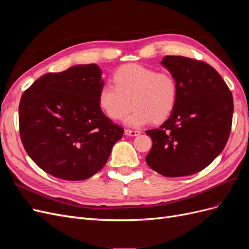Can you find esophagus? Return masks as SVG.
I'll return each mask as SVG.
<instances>
[{
	"instance_id": "esophagus-1",
	"label": "esophagus",
	"mask_w": 249,
	"mask_h": 249,
	"mask_svg": "<svg viewBox=\"0 0 249 249\" xmlns=\"http://www.w3.org/2000/svg\"><path fill=\"white\" fill-rule=\"evenodd\" d=\"M124 134L127 135V136H138V135L140 134V131L126 129V130H124Z\"/></svg>"
}]
</instances>
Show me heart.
Masks as SVG:
<instances>
[{
	"label": "heart",
	"instance_id": "heart-1",
	"mask_svg": "<svg viewBox=\"0 0 249 249\" xmlns=\"http://www.w3.org/2000/svg\"><path fill=\"white\" fill-rule=\"evenodd\" d=\"M113 85L103 86L97 105L112 120L123 119L134 108L125 123L138 126L166 120L176 108L178 87L169 72H158L140 64L120 66L112 76Z\"/></svg>",
	"mask_w": 249,
	"mask_h": 249
}]
</instances>
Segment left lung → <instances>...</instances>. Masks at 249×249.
<instances>
[{
	"label": "left lung",
	"mask_w": 249,
	"mask_h": 249,
	"mask_svg": "<svg viewBox=\"0 0 249 249\" xmlns=\"http://www.w3.org/2000/svg\"><path fill=\"white\" fill-rule=\"evenodd\" d=\"M161 63L178 83V102L159 129L145 131L153 140L145 161L165 177L190 176L212 163L227 144L232 95L216 70L200 60L166 56Z\"/></svg>",
	"instance_id": "obj_1"
}]
</instances>
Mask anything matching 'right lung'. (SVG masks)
<instances>
[{
  "mask_svg": "<svg viewBox=\"0 0 249 249\" xmlns=\"http://www.w3.org/2000/svg\"><path fill=\"white\" fill-rule=\"evenodd\" d=\"M103 86L100 67L84 64L43 74L22 93L19 135L37 166L66 180L89 178L105 166L124 129L97 105Z\"/></svg>",
  "mask_w": 249,
  "mask_h": 249,
  "instance_id": "1",
  "label": "right lung"
}]
</instances>
